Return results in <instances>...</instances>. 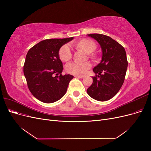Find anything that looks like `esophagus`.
<instances>
[{
    "label": "esophagus",
    "instance_id": "1",
    "mask_svg": "<svg viewBox=\"0 0 151 151\" xmlns=\"http://www.w3.org/2000/svg\"><path fill=\"white\" fill-rule=\"evenodd\" d=\"M76 77H78V78H80V79H83L84 76H78V75H76L75 76Z\"/></svg>",
    "mask_w": 151,
    "mask_h": 151
}]
</instances>
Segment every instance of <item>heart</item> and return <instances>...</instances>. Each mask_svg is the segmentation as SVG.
<instances>
[{"label": "heart", "mask_w": 151, "mask_h": 151, "mask_svg": "<svg viewBox=\"0 0 151 151\" xmlns=\"http://www.w3.org/2000/svg\"><path fill=\"white\" fill-rule=\"evenodd\" d=\"M78 48L83 49L87 53H91L94 51L96 45L93 41L89 39H84L81 40L77 43ZM59 57L63 62L69 60L72 57V48L69 44L64 45L60 50ZM91 67V64L89 62L81 63L77 62H72L68 63L65 66V69L68 72L75 75L84 74L86 71Z\"/></svg>", "instance_id": "obj_1"}]
</instances>
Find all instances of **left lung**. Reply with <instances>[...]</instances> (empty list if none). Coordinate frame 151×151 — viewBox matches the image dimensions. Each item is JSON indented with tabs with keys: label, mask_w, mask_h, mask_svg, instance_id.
<instances>
[{
	"label": "left lung",
	"mask_w": 151,
	"mask_h": 151,
	"mask_svg": "<svg viewBox=\"0 0 151 151\" xmlns=\"http://www.w3.org/2000/svg\"><path fill=\"white\" fill-rule=\"evenodd\" d=\"M88 36L100 45L102 59L93 68L96 76L93 77V84L87 93L97 101H105L115 96L124 82L128 66L126 52L119 43L108 36L96 33Z\"/></svg>",
	"instance_id": "1"
}]
</instances>
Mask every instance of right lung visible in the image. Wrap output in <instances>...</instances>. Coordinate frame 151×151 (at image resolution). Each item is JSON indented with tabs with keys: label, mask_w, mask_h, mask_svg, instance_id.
<instances>
[{
	"label": "right lung",
	"mask_w": 151,
	"mask_h": 151,
	"mask_svg": "<svg viewBox=\"0 0 151 151\" xmlns=\"http://www.w3.org/2000/svg\"><path fill=\"white\" fill-rule=\"evenodd\" d=\"M73 38L43 40L31 48L26 55L23 72L27 84L31 94L42 102L54 103L66 93L74 76L62 75L63 67L59 50Z\"/></svg>",
	"instance_id": "obj_1"
}]
</instances>
